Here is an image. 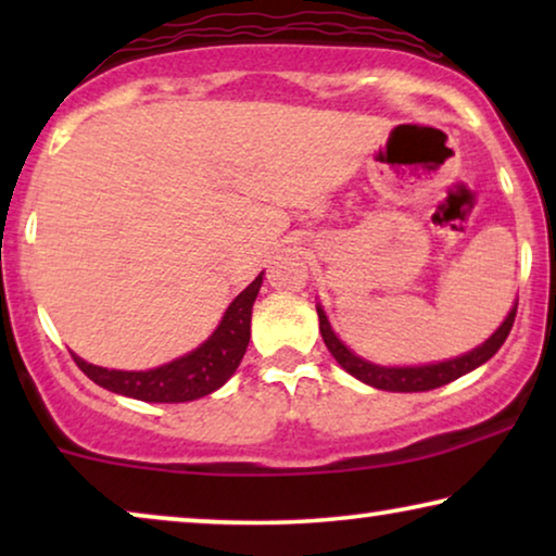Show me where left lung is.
Here are the masks:
<instances>
[{"mask_svg":"<svg viewBox=\"0 0 556 556\" xmlns=\"http://www.w3.org/2000/svg\"><path fill=\"white\" fill-rule=\"evenodd\" d=\"M516 306H519V303H516ZM516 306L508 311L506 321L498 326L496 333H493L491 339H485L481 346H476L473 352L455 356V359H447V362L425 364V367H379V364L362 359V356H356L352 349L344 346V341L331 331L329 318H326L324 308L316 306V311H318V329H321L324 344L329 346L333 359H337L349 375L362 379L364 384H371L377 387V390H387V392H428V390H435V387L453 382V379L468 375V371H473L476 367H481V364L489 362L491 356L498 352L501 344L506 341L508 331H511L514 318H516Z\"/></svg>","mask_w":556,"mask_h":556,"instance_id":"left-lung-1","label":"left lung"}]
</instances>
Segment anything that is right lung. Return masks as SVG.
Returning a JSON list of instances; mask_svg holds the SVG:
<instances>
[{"instance_id": "obj_1", "label": "right lung", "mask_w": 556, "mask_h": 556, "mask_svg": "<svg viewBox=\"0 0 556 556\" xmlns=\"http://www.w3.org/2000/svg\"><path fill=\"white\" fill-rule=\"evenodd\" d=\"M263 273L227 306L223 321L215 333L179 359L162 364L147 371H121L103 369L96 364L83 362L73 354V359L83 369V375L126 397L143 402H192L204 394L215 392L240 367L250 341V316H253L255 295L261 291Z\"/></svg>"}]
</instances>
